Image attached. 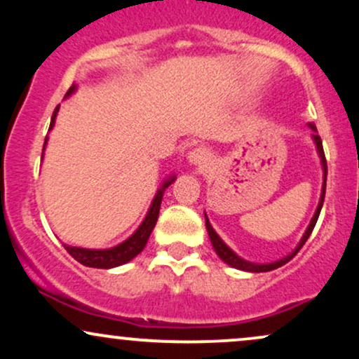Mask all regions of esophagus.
<instances>
[{
    "mask_svg": "<svg viewBox=\"0 0 359 359\" xmlns=\"http://www.w3.org/2000/svg\"><path fill=\"white\" fill-rule=\"evenodd\" d=\"M187 160H189V163H192V165L201 167V168H208L212 162L211 154H209L205 148H194V150L189 151Z\"/></svg>",
    "mask_w": 359,
    "mask_h": 359,
    "instance_id": "obj_1",
    "label": "esophagus"
}]
</instances>
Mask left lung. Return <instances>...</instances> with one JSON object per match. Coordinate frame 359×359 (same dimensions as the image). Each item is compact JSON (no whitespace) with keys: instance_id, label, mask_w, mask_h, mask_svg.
Wrapping results in <instances>:
<instances>
[{"instance_id":"8db88e82","label":"left lung","mask_w":359,"mask_h":359,"mask_svg":"<svg viewBox=\"0 0 359 359\" xmlns=\"http://www.w3.org/2000/svg\"><path fill=\"white\" fill-rule=\"evenodd\" d=\"M309 128L312 130V140H314L316 143V150L317 154H319V158H320V165H323V191H320V199H319V204H317V209L314 212V216H312L311 222H309L306 233H304V236L300 238L299 245L295 246V250L292 251V253H288L287 257L277 259V262H271V263H253V262H248V259L238 257L234 251L229 248L228 245H226L224 241L221 240L219 234L214 231V228L211 226V222H209L208 216H205V228H208V234H209V240H211V245L214 251L217 253V257H219L222 262L226 263V265L233 266V269H238V270H243V271H253V273H259V271H270V270H275L278 269V266L285 265L287 262H290L292 258L295 257V255L299 253V250L302 248L304 243L309 240V236H311L312 229H314L316 222H317V217H319L320 214V209H323V204H324V196H325V179H327V163H325V156H324V150H323V142H320V137L317 135V128L316 125H312V123H309Z\"/></svg>"}]
</instances>
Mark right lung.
I'll return each mask as SVG.
<instances>
[{
    "label": "right lung",
    "mask_w": 359,
    "mask_h": 359,
    "mask_svg": "<svg viewBox=\"0 0 359 359\" xmlns=\"http://www.w3.org/2000/svg\"><path fill=\"white\" fill-rule=\"evenodd\" d=\"M76 90H77V84H72V88L67 90L65 97H69L71 94L76 93ZM59 108H60V104L57 106L55 111H53L48 131H50L53 125H55V118H57V113H59ZM47 140H48V137L45 138L43 150H45V147H47ZM174 180H175V175H170L168 179L163 180L162 185H160V189L155 194L154 201H151L150 209H148L145 219L142 221V224L138 226L137 231L131 234L128 240L119 243V245H116V246H113V248H106V250H90V248H79V246L64 245L65 250L69 251V255H71L74 259H77V262L82 263L84 266H90V269H106L108 270V269H114V266L125 265V263L131 262V259L137 257V255L142 253L143 248L147 246L148 238H150V234H151V231H154V228L156 224V219H158L160 204H162L163 192L167 191V187L174 182Z\"/></svg>",
    "instance_id": "obj_1"
}]
</instances>
